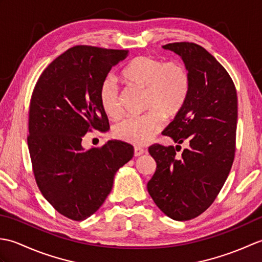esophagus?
I'll use <instances>...</instances> for the list:
<instances>
[{
	"label": "esophagus",
	"instance_id": "1",
	"mask_svg": "<svg viewBox=\"0 0 262 262\" xmlns=\"http://www.w3.org/2000/svg\"><path fill=\"white\" fill-rule=\"evenodd\" d=\"M146 152V149L145 148H143V147H135L134 148V157H141L142 154H144Z\"/></svg>",
	"mask_w": 262,
	"mask_h": 262
}]
</instances>
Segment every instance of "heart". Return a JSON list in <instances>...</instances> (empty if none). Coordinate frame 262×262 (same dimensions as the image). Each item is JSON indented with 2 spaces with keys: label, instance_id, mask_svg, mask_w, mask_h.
<instances>
[{
  "label": "heart",
  "instance_id": "heart-1",
  "mask_svg": "<svg viewBox=\"0 0 262 262\" xmlns=\"http://www.w3.org/2000/svg\"><path fill=\"white\" fill-rule=\"evenodd\" d=\"M126 84L145 90L146 114L128 117L117 122L116 138L134 145H143L158 135L163 127V115L174 116L185 104L190 90V75L185 64L178 60L141 56L130 60L120 73ZM100 104L111 118L119 117L122 107L118 84L113 79L102 82L99 91Z\"/></svg>",
  "mask_w": 262,
  "mask_h": 262
}]
</instances>
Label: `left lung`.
I'll return each mask as SVG.
<instances>
[{
    "label": "left lung",
    "mask_w": 262,
    "mask_h": 262,
    "mask_svg": "<svg viewBox=\"0 0 262 262\" xmlns=\"http://www.w3.org/2000/svg\"><path fill=\"white\" fill-rule=\"evenodd\" d=\"M179 55L190 75V90L164 135L177 143L148 148L157 162L147 191L174 221L194 219L213 204L230 173L235 152L237 97L231 76L205 48L193 42L163 46ZM187 140L180 157L175 152Z\"/></svg>",
    "instance_id": "8db88e82"
}]
</instances>
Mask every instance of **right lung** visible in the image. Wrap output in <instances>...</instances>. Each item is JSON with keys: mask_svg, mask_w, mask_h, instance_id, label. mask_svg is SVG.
Segmentation results:
<instances>
[{"mask_svg": "<svg viewBox=\"0 0 262 262\" xmlns=\"http://www.w3.org/2000/svg\"><path fill=\"white\" fill-rule=\"evenodd\" d=\"M128 51L75 46L49 64L38 79L29 109L28 147L36 182L47 202L73 221L90 217L110 193L119 168L134 155L121 141L84 149L92 128L109 129L99 91Z\"/></svg>", "mask_w": 262, "mask_h": 262, "instance_id": "add662e5", "label": "right lung"}]
</instances>
